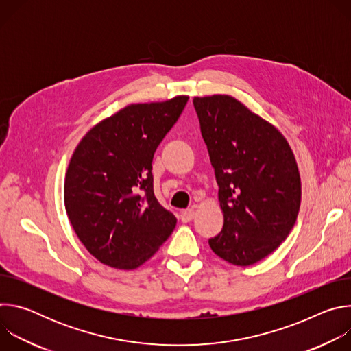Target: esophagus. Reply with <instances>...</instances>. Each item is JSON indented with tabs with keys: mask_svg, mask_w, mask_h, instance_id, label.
I'll list each match as a JSON object with an SVG mask.
<instances>
[{
	"mask_svg": "<svg viewBox=\"0 0 351 351\" xmlns=\"http://www.w3.org/2000/svg\"><path fill=\"white\" fill-rule=\"evenodd\" d=\"M194 215H195L194 208H187L180 213V219H182V222H190L194 218Z\"/></svg>",
	"mask_w": 351,
	"mask_h": 351,
	"instance_id": "34e87169",
	"label": "esophagus"
}]
</instances>
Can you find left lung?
Masks as SVG:
<instances>
[{"instance_id": "left-lung-1", "label": "left lung", "mask_w": 351, "mask_h": 351, "mask_svg": "<svg viewBox=\"0 0 351 351\" xmlns=\"http://www.w3.org/2000/svg\"><path fill=\"white\" fill-rule=\"evenodd\" d=\"M223 213L221 233L208 240L222 260L253 265L280 245L293 229L302 180L283 134L225 94L194 97Z\"/></svg>"}]
</instances>
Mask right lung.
Listing matches in <instances>:
<instances>
[{
  "instance_id": "add662e5",
  "label": "right lung",
  "mask_w": 351,
  "mask_h": 351,
  "mask_svg": "<svg viewBox=\"0 0 351 351\" xmlns=\"http://www.w3.org/2000/svg\"><path fill=\"white\" fill-rule=\"evenodd\" d=\"M187 95L130 104L97 123L77 144L64 198L79 240L99 263L134 269L171 236L176 218L154 195L153 158Z\"/></svg>"
}]
</instances>
